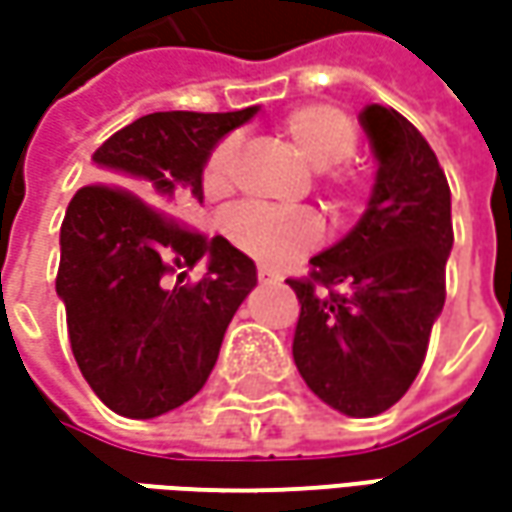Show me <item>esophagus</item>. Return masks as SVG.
I'll return each mask as SVG.
<instances>
[{
  "instance_id": "1",
  "label": "esophagus",
  "mask_w": 512,
  "mask_h": 512,
  "mask_svg": "<svg viewBox=\"0 0 512 512\" xmlns=\"http://www.w3.org/2000/svg\"><path fill=\"white\" fill-rule=\"evenodd\" d=\"M259 282L262 285H276V282H282V276L276 270H270V267H259Z\"/></svg>"
}]
</instances>
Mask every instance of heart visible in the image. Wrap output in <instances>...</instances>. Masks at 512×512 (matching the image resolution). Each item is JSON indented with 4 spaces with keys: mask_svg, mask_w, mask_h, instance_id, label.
<instances>
[{
    "mask_svg": "<svg viewBox=\"0 0 512 512\" xmlns=\"http://www.w3.org/2000/svg\"><path fill=\"white\" fill-rule=\"evenodd\" d=\"M279 133L296 148L313 170L322 173L327 187L347 199L353 193V179L342 168L344 159L353 156L359 145L356 122L333 105H299L279 122ZM239 162V139L225 136L207 153L202 168V187L207 196L222 199L233 190ZM227 233L233 245L245 250L256 262L270 267H287L302 259L307 250L319 245L322 225L313 213L296 210H270V207L245 205L227 219Z\"/></svg>",
    "mask_w": 512,
    "mask_h": 512,
    "instance_id": "heart-1",
    "label": "heart"
}]
</instances>
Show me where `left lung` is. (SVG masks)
I'll use <instances>...</instances> for the list:
<instances>
[{
	"mask_svg": "<svg viewBox=\"0 0 512 512\" xmlns=\"http://www.w3.org/2000/svg\"><path fill=\"white\" fill-rule=\"evenodd\" d=\"M376 182L359 225L287 279L302 305L293 362L305 384L344 416H379L419 376L444 307L453 247L450 187L439 159L399 110L359 113Z\"/></svg>",
	"mask_w": 512,
	"mask_h": 512,
	"instance_id": "1",
	"label": "left lung"
}]
</instances>
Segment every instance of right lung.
<instances>
[{
    "label": "right lung",
    "mask_w": 512,
    "mask_h": 512,
    "mask_svg": "<svg viewBox=\"0 0 512 512\" xmlns=\"http://www.w3.org/2000/svg\"><path fill=\"white\" fill-rule=\"evenodd\" d=\"M256 110L148 113L93 153L99 176L113 185H85L70 199L56 293L73 359L119 416L156 419L190 402L219 359L233 313L256 287L253 259L173 219L202 205L207 153ZM202 255L208 273L196 286L169 282L176 266Z\"/></svg>",
    "instance_id": "obj_1"
}]
</instances>
